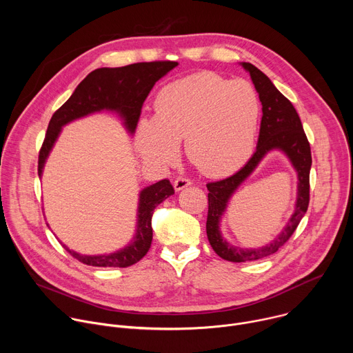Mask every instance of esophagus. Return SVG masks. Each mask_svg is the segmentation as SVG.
I'll list each match as a JSON object with an SVG mask.
<instances>
[{
	"mask_svg": "<svg viewBox=\"0 0 353 353\" xmlns=\"http://www.w3.org/2000/svg\"><path fill=\"white\" fill-rule=\"evenodd\" d=\"M188 185H191V180H188V179H185V177H179V179H176L174 183H173V187H174L176 191H180V190H183V188H185V187H188Z\"/></svg>",
	"mask_w": 353,
	"mask_h": 353,
	"instance_id": "1",
	"label": "esophagus"
}]
</instances>
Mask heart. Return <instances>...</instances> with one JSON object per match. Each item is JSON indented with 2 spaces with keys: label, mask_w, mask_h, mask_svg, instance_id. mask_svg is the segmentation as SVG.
Wrapping results in <instances>:
<instances>
[{
  "label": "heart",
  "mask_w": 353,
  "mask_h": 353,
  "mask_svg": "<svg viewBox=\"0 0 353 353\" xmlns=\"http://www.w3.org/2000/svg\"><path fill=\"white\" fill-rule=\"evenodd\" d=\"M259 120L260 100L250 82L198 72L158 92L155 116L139 120L135 146L146 162L169 166L184 139L185 157L199 173L228 176L248 159Z\"/></svg>",
  "instance_id": "b5f03b06"
}]
</instances>
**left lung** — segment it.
<instances>
[{
    "instance_id": "8db88e82",
    "label": "left lung",
    "mask_w": 353,
    "mask_h": 353,
    "mask_svg": "<svg viewBox=\"0 0 353 353\" xmlns=\"http://www.w3.org/2000/svg\"><path fill=\"white\" fill-rule=\"evenodd\" d=\"M241 67L250 74L263 105L257 149L254 155L237 173L228 179L207 184L210 191L207 236L215 253L221 259L232 263L254 261L276 253L290 239L301 218L305 216L310 201V143L296 109L263 71L250 63H241ZM274 148L283 152L298 172V198L295 212L284 230L270 245L259 249H240L232 246L221 237L219 230L220 218L227 208L228 199L238 185L254 171L262 158Z\"/></svg>"
}]
</instances>
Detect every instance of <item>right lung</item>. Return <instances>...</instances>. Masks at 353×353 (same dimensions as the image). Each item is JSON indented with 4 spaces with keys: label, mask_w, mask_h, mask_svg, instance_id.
I'll return each mask as SVG.
<instances>
[{
    "label": "right lung",
    "mask_w": 353,
    "mask_h": 353,
    "mask_svg": "<svg viewBox=\"0 0 353 353\" xmlns=\"http://www.w3.org/2000/svg\"><path fill=\"white\" fill-rule=\"evenodd\" d=\"M179 64L176 61L137 63L119 68H97L92 71L74 90L67 102L53 114L39 152L37 173L41 177L44 163L52 152L61 128L81 117L102 110L116 112L123 119L130 134L135 132L141 109L146 96L154 85ZM174 194L169 180H161L145 187L139 192L138 219L135 236L128 245L112 254L82 256L63 247L78 261L92 267H119L125 268L138 263L150 248L152 243V215L154 210Z\"/></svg>",
    "instance_id": "right-lung-1"
}]
</instances>
